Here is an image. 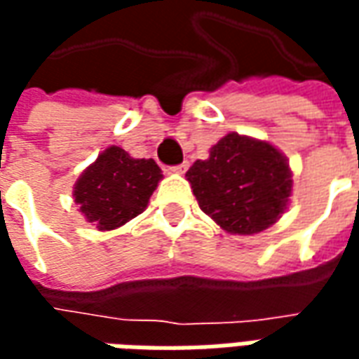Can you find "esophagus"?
Here are the masks:
<instances>
[{
  "label": "esophagus",
  "instance_id": "obj_1",
  "mask_svg": "<svg viewBox=\"0 0 359 359\" xmlns=\"http://www.w3.org/2000/svg\"><path fill=\"white\" fill-rule=\"evenodd\" d=\"M188 161H184V163H180V165H175V167H171V172H177V175H184V172L188 171Z\"/></svg>",
  "mask_w": 359,
  "mask_h": 359
}]
</instances>
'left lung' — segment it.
<instances>
[{"instance_id":"8db88e82","label":"left lung","mask_w":359,"mask_h":359,"mask_svg":"<svg viewBox=\"0 0 359 359\" xmlns=\"http://www.w3.org/2000/svg\"><path fill=\"white\" fill-rule=\"evenodd\" d=\"M196 200L223 231L256 234L277 223L292 192L286 157L269 142L226 134L187 172Z\"/></svg>"}]
</instances>
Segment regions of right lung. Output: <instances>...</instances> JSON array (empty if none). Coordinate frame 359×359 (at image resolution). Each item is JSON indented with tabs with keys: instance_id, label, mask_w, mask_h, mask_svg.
<instances>
[{
	"instance_id": "right-lung-1",
	"label": "right lung",
	"mask_w": 359,
	"mask_h": 359,
	"mask_svg": "<svg viewBox=\"0 0 359 359\" xmlns=\"http://www.w3.org/2000/svg\"><path fill=\"white\" fill-rule=\"evenodd\" d=\"M161 179L154 159H134L123 148L111 146L76 180L74 202L88 223L113 231L146 210Z\"/></svg>"
}]
</instances>
